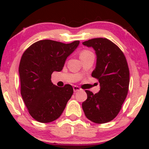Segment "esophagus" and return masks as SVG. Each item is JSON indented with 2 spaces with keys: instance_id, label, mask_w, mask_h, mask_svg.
I'll list each match as a JSON object with an SVG mask.
<instances>
[{
  "instance_id": "esophagus-1",
  "label": "esophagus",
  "mask_w": 149,
  "mask_h": 149,
  "mask_svg": "<svg viewBox=\"0 0 149 149\" xmlns=\"http://www.w3.org/2000/svg\"><path fill=\"white\" fill-rule=\"evenodd\" d=\"M73 88V91H74V92H78L80 91V90H81V89H80L78 86H76V85H74Z\"/></svg>"
}]
</instances>
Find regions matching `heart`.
<instances>
[{"instance_id": "1", "label": "heart", "mask_w": 149, "mask_h": 149, "mask_svg": "<svg viewBox=\"0 0 149 149\" xmlns=\"http://www.w3.org/2000/svg\"><path fill=\"white\" fill-rule=\"evenodd\" d=\"M93 54V53H92L91 51L88 50V49H83V50L80 53V57H86V56L90 55V54Z\"/></svg>"}]
</instances>
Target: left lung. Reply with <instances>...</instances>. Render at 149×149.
<instances>
[{"mask_svg": "<svg viewBox=\"0 0 149 149\" xmlns=\"http://www.w3.org/2000/svg\"><path fill=\"white\" fill-rule=\"evenodd\" d=\"M96 52L97 64L92 76L98 80L100 90H85L88 98L82 104L85 115L95 123H105L117 116L127 95L130 71L123 51L107 38H97L83 42Z\"/></svg>", "mask_w": 149, "mask_h": 149, "instance_id": "left-lung-1", "label": "left lung"}]
</instances>
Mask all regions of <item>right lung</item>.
Masks as SVG:
<instances>
[{"mask_svg": "<svg viewBox=\"0 0 149 149\" xmlns=\"http://www.w3.org/2000/svg\"><path fill=\"white\" fill-rule=\"evenodd\" d=\"M79 40L63 43L52 40L34 42L22 54L19 73L21 95L31 117L42 123L57 120L73 93L71 85L62 88L51 81L54 71H61Z\"/></svg>", "mask_w": 149, "mask_h": 149, "instance_id": "add662e5", "label": "right lung"}]
</instances>
